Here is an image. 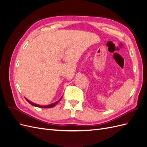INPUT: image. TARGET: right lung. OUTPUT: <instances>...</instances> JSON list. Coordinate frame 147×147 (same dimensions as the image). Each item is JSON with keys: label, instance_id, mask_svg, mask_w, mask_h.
Instances as JSON below:
<instances>
[{"label": "right lung", "instance_id": "right-lung-1", "mask_svg": "<svg viewBox=\"0 0 147 147\" xmlns=\"http://www.w3.org/2000/svg\"><path fill=\"white\" fill-rule=\"evenodd\" d=\"M61 98L59 99V100L58 101H57V102H54V103H53V104H51V105H48V106H41V105H36V104H35V103H34V102H30V101H29L27 99H26V100L29 102L31 105H32V106H35V107H40V108H51V107H54L57 104L60 100H61Z\"/></svg>", "mask_w": 147, "mask_h": 147}]
</instances>
